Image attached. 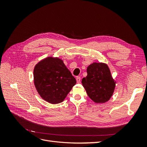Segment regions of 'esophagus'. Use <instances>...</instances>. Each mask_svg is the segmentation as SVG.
Returning a JSON list of instances; mask_svg holds the SVG:
<instances>
[{"label": "esophagus", "mask_w": 147, "mask_h": 147, "mask_svg": "<svg viewBox=\"0 0 147 147\" xmlns=\"http://www.w3.org/2000/svg\"><path fill=\"white\" fill-rule=\"evenodd\" d=\"M80 80H81V78L80 77H76V80H77V82L78 83H79L80 82Z\"/></svg>", "instance_id": "34e87169"}]
</instances>
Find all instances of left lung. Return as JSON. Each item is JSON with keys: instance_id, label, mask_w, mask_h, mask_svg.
<instances>
[{"instance_id": "left-lung-1", "label": "left lung", "mask_w": 147, "mask_h": 147, "mask_svg": "<svg viewBox=\"0 0 147 147\" xmlns=\"http://www.w3.org/2000/svg\"><path fill=\"white\" fill-rule=\"evenodd\" d=\"M87 76L82 79V84L90 99L96 103H104L112 97L115 82L108 65L94 63L87 68Z\"/></svg>"}]
</instances>
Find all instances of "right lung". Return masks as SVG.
<instances>
[{
  "instance_id": "right-lung-1",
  "label": "right lung",
  "mask_w": 147,
  "mask_h": 147,
  "mask_svg": "<svg viewBox=\"0 0 147 147\" xmlns=\"http://www.w3.org/2000/svg\"><path fill=\"white\" fill-rule=\"evenodd\" d=\"M34 84L42 98L51 104L62 102L76 84V79L59 58L48 57L35 65Z\"/></svg>"
}]
</instances>
